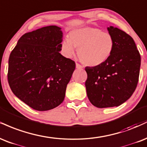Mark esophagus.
<instances>
[{
	"mask_svg": "<svg viewBox=\"0 0 147 147\" xmlns=\"http://www.w3.org/2000/svg\"><path fill=\"white\" fill-rule=\"evenodd\" d=\"M76 68L78 69H80L83 68V67H82V65H80V64H78V63L76 64Z\"/></svg>",
	"mask_w": 147,
	"mask_h": 147,
	"instance_id": "1",
	"label": "esophagus"
}]
</instances>
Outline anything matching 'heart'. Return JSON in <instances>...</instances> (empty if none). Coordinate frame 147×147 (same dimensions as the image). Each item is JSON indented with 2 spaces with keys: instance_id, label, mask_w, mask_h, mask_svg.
I'll return each mask as SVG.
<instances>
[{
  "instance_id": "heart-1",
  "label": "heart",
  "mask_w": 147,
  "mask_h": 147,
  "mask_svg": "<svg viewBox=\"0 0 147 147\" xmlns=\"http://www.w3.org/2000/svg\"><path fill=\"white\" fill-rule=\"evenodd\" d=\"M115 41L109 33L96 27H85L71 31L67 39L61 43V49L66 57L74 54L78 48V56L84 65L96 67L102 65L111 56Z\"/></svg>"
}]
</instances>
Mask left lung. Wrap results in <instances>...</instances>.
I'll list each match as a JSON object with an SVG mask.
<instances>
[{
    "instance_id": "left-lung-1",
    "label": "left lung",
    "mask_w": 147,
    "mask_h": 147,
    "mask_svg": "<svg viewBox=\"0 0 147 147\" xmlns=\"http://www.w3.org/2000/svg\"><path fill=\"white\" fill-rule=\"evenodd\" d=\"M115 41L111 57L102 65L86 67L87 97L98 108L118 107L129 99L138 82L141 58L131 36L110 26Z\"/></svg>"
}]
</instances>
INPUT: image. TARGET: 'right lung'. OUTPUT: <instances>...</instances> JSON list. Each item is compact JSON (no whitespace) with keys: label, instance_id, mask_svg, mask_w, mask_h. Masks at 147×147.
Segmentation results:
<instances>
[{"label":"right lung","instance_id":"add662e5","mask_svg":"<svg viewBox=\"0 0 147 147\" xmlns=\"http://www.w3.org/2000/svg\"><path fill=\"white\" fill-rule=\"evenodd\" d=\"M63 32L55 25L26 33L9 58L7 79L13 94L31 108L47 111L63 102L76 68L60 53Z\"/></svg>","mask_w":147,"mask_h":147}]
</instances>
